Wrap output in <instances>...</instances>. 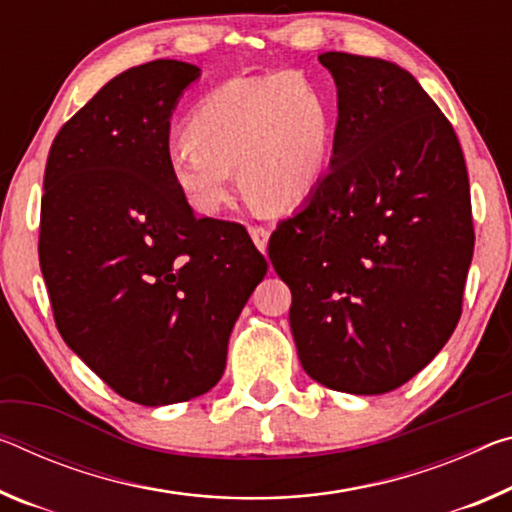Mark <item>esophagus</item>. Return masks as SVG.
Returning <instances> with one entry per match:
<instances>
[{
	"label": "esophagus",
	"mask_w": 512,
	"mask_h": 512,
	"mask_svg": "<svg viewBox=\"0 0 512 512\" xmlns=\"http://www.w3.org/2000/svg\"><path fill=\"white\" fill-rule=\"evenodd\" d=\"M250 237H253L255 246L264 253L266 246H269V237H271V232H269V227L253 225V227H250Z\"/></svg>",
	"instance_id": "34e87169"
}]
</instances>
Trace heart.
Here are the masks:
<instances>
[{"label":"heart","mask_w":512,"mask_h":512,"mask_svg":"<svg viewBox=\"0 0 512 512\" xmlns=\"http://www.w3.org/2000/svg\"><path fill=\"white\" fill-rule=\"evenodd\" d=\"M335 102L303 72H273L216 86L193 107L168 168L189 205L218 214L232 196V170L255 205L289 209L328 170Z\"/></svg>","instance_id":"b5f03b06"}]
</instances>
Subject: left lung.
Instances as JSON below:
<instances>
[{
  "instance_id": "1",
  "label": "left lung",
  "mask_w": 512,
  "mask_h": 512,
  "mask_svg": "<svg viewBox=\"0 0 512 512\" xmlns=\"http://www.w3.org/2000/svg\"><path fill=\"white\" fill-rule=\"evenodd\" d=\"M337 84L330 170L278 223L269 257L291 289L298 358L348 394L401 387L449 342L474 255L460 141L394 63L326 52Z\"/></svg>"
}]
</instances>
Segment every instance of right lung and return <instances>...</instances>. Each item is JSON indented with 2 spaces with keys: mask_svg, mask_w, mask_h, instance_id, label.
<instances>
[{
  "mask_svg": "<svg viewBox=\"0 0 512 512\" xmlns=\"http://www.w3.org/2000/svg\"><path fill=\"white\" fill-rule=\"evenodd\" d=\"M198 77L173 59L120 72L59 129L45 166L38 259L56 328L141 405L221 380L234 321L269 269L246 227L198 218L170 175V113Z\"/></svg>",
  "mask_w": 512,
  "mask_h": 512,
  "instance_id": "add662e5",
  "label": "right lung"
}]
</instances>
